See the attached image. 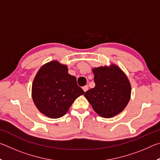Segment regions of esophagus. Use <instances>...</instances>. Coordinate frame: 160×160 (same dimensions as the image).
<instances>
[{
  "label": "esophagus",
  "instance_id": "obj_1",
  "mask_svg": "<svg viewBox=\"0 0 160 160\" xmlns=\"http://www.w3.org/2000/svg\"><path fill=\"white\" fill-rule=\"evenodd\" d=\"M82 90H83V91H84V92H85L88 91V85H85V86H84L83 88H82Z\"/></svg>",
  "mask_w": 160,
  "mask_h": 160
}]
</instances>
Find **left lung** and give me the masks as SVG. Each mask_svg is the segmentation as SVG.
<instances>
[{
  "instance_id": "1",
  "label": "left lung",
  "mask_w": 160,
  "mask_h": 160,
  "mask_svg": "<svg viewBox=\"0 0 160 160\" xmlns=\"http://www.w3.org/2000/svg\"><path fill=\"white\" fill-rule=\"evenodd\" d=\"M92 72L95 87L84 95L94 112L104 118H112L123 112L131 94L126 75L115 64L94 68Z\"/></svg>"
}]
</instances>
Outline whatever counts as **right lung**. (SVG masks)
I'll return each instance as SVG.
<instances>
[{"label":"right lung","instance_id":"right-lung-1","mask_svg":"<svg viewBox=\"0 0 160 160\" xmlns=\"http://www.w3.org/2000/svg\"><path fill=\"white\" fill-rule=\"evenodd\" d=\"M84 93L78 85L76 78L68 73L66 65L52 61L38 70L32 87L35 106L51 118L62 117L72 103Z\"/></svg>","mask_w":160,"mask_h":160}]
</instances>
